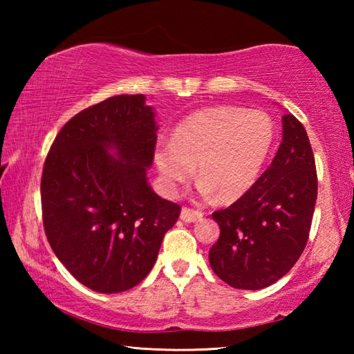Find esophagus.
<instances>
[{
	"mask_svg": "<svg viewBox=\"0 0 354 354\" xmlns=\"http://www.w3.org/2000/svg\"><path fill=\"white\" fill-rule=\"evenodd\" d=\"M203 217V212L200 211H194L190 207H183L181 209V220L185 221V223H194V221L200 220Z\"/></svg>",
	"mask_w": 354,
	"mask_h": 354,
	"instance_id": "34e87169",
	"label": "esophagus"
}]
</instances>
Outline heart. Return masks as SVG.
Instances as JSON below:
<instances>
[{"instance_id":"b5f03b06","label":"heart","mask_w":354,"mask_h":354,"mask_svg":"<svg viewBox=\"0 0 354 354\" xmlns=\"http://www.w3.org/2000/svg\"><path fill=\"white\" fill-rule=\"evenodd\" d=\"M273 143V124L259 111L207 107L178 123L171 143H159L154 162L165 189L176 194L194 167L203 195L234 201L254 184Z\"/></svg>"}]
</instances>
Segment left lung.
I'll list each match as a JSON object with an SVG mask.
<instances>
[{
  "instance_id": "8db88e82",
  "label": "left lung",
  "mask_w": 354,
  "mask_h": 354,
  "mask_svg": "<svg viewBox=\"0 0 354 354\" xmlns=\"http://www.w3.org/2000/svg\"><path fill=\"white\" fill-rule=\"evenodd\" d=\"M317 200V171L306 129L287 112L283 142L268 169L227 209L209 251L214 273L236 289L259 290L290 270L306 247Z\"/></svg>"
}]
</instances>
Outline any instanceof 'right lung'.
<instances>
[{"label":"right lung","instance_id":"obj_1","mask_svg":"<svg viewBox=\"0 0 354 354\" xmlns=\"http://www.w3.org/2000/svg\"><path fill=\"white\" fill-rule=\"evenodd\" d=\"M145 100L117 95L76 113L41 175L48 242L81 284L100 293L139 284L181 212L148 184L158 124Z\"/></svg>","mask_w":354,"mask_h":354}]
</instances>
